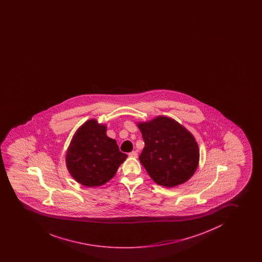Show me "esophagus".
<instances>
[{"label": "esophagus", "instance_id": "esophagus-1", "mask_svg": "<svg viewBox=\"0 0 262 262\" xmlns=\"http://www.w3.org/2000/svg\"><path fill=\"white\" fill-rule=\"evenodd\" d=\"M129 157H132V158H134V159H136L137 157H138V153L137 151H132L129 153Z\"/></svg>", "mask_w": 262, "mask_h": 262}]
</instances>
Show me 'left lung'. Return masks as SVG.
<instances>
[{
	"mask_svg": "<svg viewBox=\"0 0 262 262\" xmlns=\"http://www.w3.org/2000/svg\"><path fill=\"white\" fill-rule=\"evenodd\" d=\"M144 140L140 161L154 182L174 187L189 180L199 164V147L193 134L167 116L137 122Z\"/></svg>",
	"mask_w": 262,
	"mask_h": 262,
	"instance_id": "obj_1",
	"label": "left lung"
}]
</instances>
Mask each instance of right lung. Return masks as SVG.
Wrapping results in <instances>:
<instances>
[{
  "label": "right lung",
  "mask_w": 262,
  "mask_h": 262,
  "mask_svg": "<svg viewBox=\"0 0 262 262\" xmlns=\"http://www.w3.org/2000/svg\"><path fill=\"white\" fill-rule=\"evenodd\" d=\"M107 126L90 119L77 129L70 141L66 165L76 182L88 187L104 185L113 179L128 156L106 135Z\"/></svg>",
  "instance_id": "add662e5"
}]
</instances>
